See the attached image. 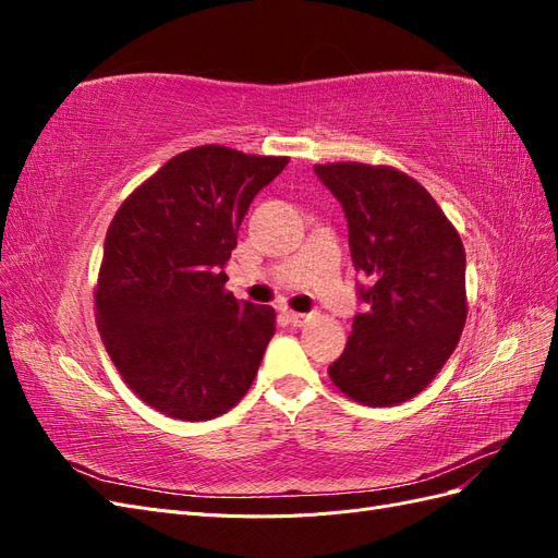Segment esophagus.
<instances>
[{"label": "esophagus", "mask_w": 558, "mask_h": 558, "mask_svg": "<svg viewBox=\"0 0 558 558\" xmlns=\"http://www.w3.org/2000/svg\"><path fill=\"white\" fill-rule=\"evenodd\" d=\"M286 316H289L291 324H293V326H298V328H300V326H305L307 320L312 318L310 314H300V312H289V314H286Z\"/></svg>", "instance_id": "34e87169"}]
</instances>
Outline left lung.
<instances>
[{"mask_svg":"<svg viewBox=\"0 0 558 558\" xmlns=\"http://www.w3.org/2000/svg\"><path fill=\"white\" fill-rule=\"evenodd\" d=\"M342 202L353 267L373 283L328 375L369 408L408 402L440 373L468 316L465 248L433 195L388 165H314Z\"/></svg>","mask_w":558,"mask_h":558,"instance_id":"8db88e82","label":"left lung"}]
</instances>
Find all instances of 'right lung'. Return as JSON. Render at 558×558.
Here are the masks:
<instances>
[{
    "instance_id": "right-lung-1",
    "label": "right lung",
    "mask_w": 558,
    "mask_h": 558,
    "mask_svg": "<svg viewBox=\"0 0 558 558\" xmlns=\"http://www.w3.org/2000/svg\"><path fill=\"white\" fill-rule=\"evenodd\" d=\"M286 165V156L195 146L118 207L95 320L123 381L154 410L207 421L232 410L256 379L277 314L234 298L223 265L251 199Z\"/></svg>"
}]
</instances>
